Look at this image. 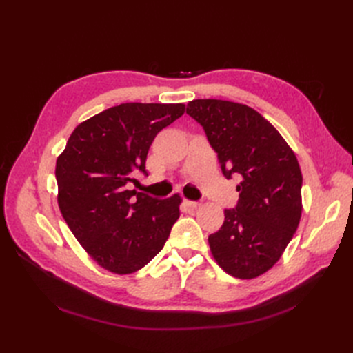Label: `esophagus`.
<instances>
[{"label":"esophagus","mask_w":353,"mask_h":353,"mask_svg":"<svg viewBox=\"0 0 353 353\" xmlns=\"http://www.w3.org/2000/svg\"><path fill=\"white\" fill-rule=\"evenodd\" d=\"M184 203L187 205V208H190V209H197V208H200L201 206V203H199V201H191V200H184Z\"/></svg>","instance_id":"esophagus-1"}]
</instances>
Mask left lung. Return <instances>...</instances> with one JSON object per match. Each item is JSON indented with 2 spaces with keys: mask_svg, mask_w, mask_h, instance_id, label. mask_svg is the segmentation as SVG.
Segmentation results:
<instances>
[{
  "mask_svg": "<svg viewBox=\"0 0 353 353\" xmlns=\"http://www.w3.org/2000/svg\"><path fill=\"white\" fill-rule=\"evenodd\" d=\"M187 113L206 132L222 174L241 176L236 209L210 234L212 256L227 274L256 279L279 262L302 216V172L296 154L265 117L245 104L199 99Z\"/></svg>",
  "mask_w": 353,
  "mask_h": 353,
  "instance_id": "obj_1",
  "label": "left lung"
}]
</instances>
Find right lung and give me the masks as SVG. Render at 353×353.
Listing matches in <instances>:
<instances>
[{
	"label": "right lung",
	"mask_w": 353,
	"mask_h": 353,
	"mask_svg": "<svg viewBox=\"0 0 353 353\" xmlns=\"http://www.w3.org/2000/svg\"><path fill=\"white\" fill-rule=\"evenodd\" d=\"M185 104L123 103L79 123L57 157V201L73 236L101 268L126 275L163 249L183 199H153L128 190L147 175L154 137Z\"/></svg>",
	"instance_id": "obj_1"
}]
</instances>
